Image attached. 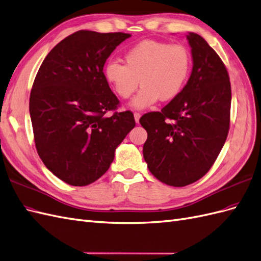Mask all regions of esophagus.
I'll use <instances>...</instances> for the list:
<instances>
[{"instance_id":"esophagus-1","label":"esophagus","mask_w":261,"mask_h":261,"mask_svg":"<svg viewBox=\"0 0 261 261\" xmlns=\"http://www.w3.org/2000/svg\"><path fill=\"white\" fill-rule=\"evenodd\" d=\"M140 113H138V112H135V113H134V117H135V121H136V123H138L139 122V118H140Z\"/></svg>"}]
</instances>
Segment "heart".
<instances>
[{
	"mask_svg": "<svg viewBox=\"0 0 261 261\" xmlns=\"http://www.w3.org/2000/svg\"><path fill=\"white\" fill-rule=\"evenodd\" d=\"M191 70V56L183 45L158 40H143L125 54V65L116 60L104 67V75L115 93L128 98L139 86L133 107L146 109L159 98L167 102L185 87Z\"/></svg>",
	"mask_w": 261,
	"mask_h": 261,
	"instance_id": "1",
	"label": "heart"
}]
</instances>
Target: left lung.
I'll return each instance as SVG.
<instances>
[{
	"instance_id": "obj_1",
	"label": "left lung",
	"mask_w": 261,
	"mask_h": 261,
	"mask_svg": "<svg viewBox=\"0 0 261 261\" xmlns=\"http://www.w3.org/2000/svg\"><path fill=\"white\" fill-rule=\"evenodd\" d=\"M192 73L160 112L144 114V158L159 181L185 187L205 174L221 152L230 122L231 90L224 62L200 35L190 33Z\"/></svg>"
}]
</instances>
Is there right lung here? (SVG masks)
Listing matches in <instances>:
<instances>
[{"label": "right lung", "instance_id": "1", "mask_svg": "<svg viewBox=\"0 0 261 261\" xmlns=\"http://www.w3.org/2000/svg\"><path fill=\"white\" fill-rule=\"evenodd\" d=\"M125 33L78 31L49 53L34 80L30 113L37 152L56 177L83 187L109 170L116 147L135 127L103 67ZM109 111H113L107 116Z\"/></svg>", "mask_w": 261, "mask_h": 261}]
</instances>
